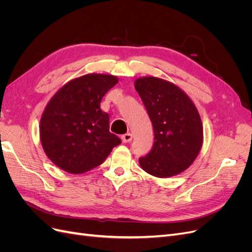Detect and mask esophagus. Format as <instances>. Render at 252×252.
I'll return each instance as SVG.
<instances>
[{
  "label": "esophagus",
  "mask_w": 252,
  "mask_h": 252,
  "mask_svg": "<svg viewBox=\"0 0 252 252\" xmlns=\"http://www.w3.org/2000/svg\"><path fill=\"white\" fill-rule=\"evenodd\" d=\"M132 140V134L131 133H125L122 135V141H123V143H129Z\"/></svg>",
  "instance_id": "obj_1"
}]
</instances>
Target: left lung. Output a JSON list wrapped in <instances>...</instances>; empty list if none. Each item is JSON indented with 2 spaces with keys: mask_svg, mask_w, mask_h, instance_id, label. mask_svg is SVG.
I'll return each instance as SVG.
<instances>
[{
  "mask_svg": "<svg viewBox=\"0 0 252 252\" xmlns=\"http://www.w3.org/2000/svg\"><path fill=\"white\" fill-rule=\"evenodd\" d=\"M134 88L154 127L155 143L140 166L158 178L177 175L193 163L203 144L201 117L190 97L174 84L155 77L135 80Z\"/></svg>",
  "mask_w": 252,
  "mask_h": 252,
  "instance_id": "left-lung-1",
  "label": "left lung"
}]
</instances>
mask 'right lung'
<instances>
[{
  "instance_id": "1",
  "label": "right lung",
  "mask_w": 252,
  "mask_h": 252,
  "mask_svg": "<svg viewBox=\"0 0 252 252\" xmlns=\"http://www.w3.org/2000/svg\"><path fill=\"white\" fill-rule=\"evenodd\" d=\"M114 75L89 73L74 79L53 95L41 118L45 154L61 169L84 173L101 165L121 139L109 131L103 96L118 83Z\"/></svg>"
}]
</instances>
